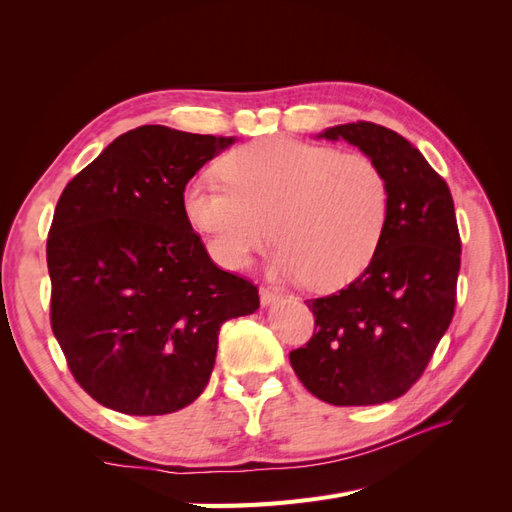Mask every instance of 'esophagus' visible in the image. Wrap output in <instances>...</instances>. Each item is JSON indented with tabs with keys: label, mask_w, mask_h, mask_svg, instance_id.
<instances>
[{
	"label": "esophagus",
	"mask_w": 512,
	"mask_h": 512,
	"mask_svg": "<svg viewBox=\"0 0 512 512\" xmlns=\"http://www.w3.org/2000/svg\"><path fill=\"white\" fill-rule=\"evenodd\" d=\"M275 301H280V294L273 292L271 288H260V303L262 305H273Z\"/></svg>",
	"instance_id": "34e87169"
}]
</instances>
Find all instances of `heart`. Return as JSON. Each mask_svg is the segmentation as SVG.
Segmentation results:
<instances>
[{
	"label": "heart",
	"mask_w": 512,
	"mask_h": 512,
	"mask_svg": "<svg viewBox=\"0 0 512 512\" xmlns=\"http://www.w3.org/2000/svg\"><path fill=\"white\" fill-rule=\"evenodd\" d=\"M211 175L185 183V220L222 267L241 271L273 239L271 271L314 290L354 282L376 258L391 188L365 153L267 136L247 143Z\"/></svg>",
	"instance_id": "b5f03b06"
}]
</instances>
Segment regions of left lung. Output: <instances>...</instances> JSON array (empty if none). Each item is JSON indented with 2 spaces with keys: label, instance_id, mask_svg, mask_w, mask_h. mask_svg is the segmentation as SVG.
<instances>
[{
  "label": "left lung",
  "instance_id": "8db88e82",
  "mask_svg": "<svg viewBox=\"0 0 512 512\" xmlns=\"http://www.w3.org/2000/svg\"><path fill=\"white\" fill-rule=\"evenodd\" d=\"M376 160L391 207L371 265L335 294L305 301L314 335L290 352L305 389L333 406H374L421 378L455 314L461 241L446 181L404 136L369 121L318 134Z\"/></svg>",
  "mask_w": 512,
  "mask_h": 512
}]
</instances>
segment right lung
Listing matches in <instances>:
<instances>
[{
	"instance_id": "right-lung-1",
	"label": "right lung",
	"mask_w": 512,
	"mask_h": 512,
	"mask_svg": "<svg viewBox=\"0 0 512 512\" xmlns=\"http://www.w3.org/2000/svg\"><path fill=\"white\" fill-rule=\"evenodd\" d=\"M232 143L141 126L57 200L51 327L74 380L106 408L158 416L190 406L211 378L222 324L260 307L258 288L215 265L181 207L185 183Z\"/></svg>"
}]
</instances>
